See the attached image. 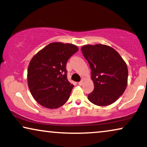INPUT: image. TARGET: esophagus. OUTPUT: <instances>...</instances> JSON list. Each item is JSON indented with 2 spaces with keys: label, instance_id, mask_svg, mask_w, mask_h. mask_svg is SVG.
I'll use <instances>...</instances> for the list:
<instances>
[{
  "label": "esophagus",
  "instance_id": "obj_1",
  "mask_svg": "<svg viewBox=\"0 0 147 147\" xmlns=\"http://www.w3.org/2000/svg\"><path fill=\"white\" fill-rule=\"evenodd\" d=\"M83 84H84V80H82V81H80V82H78V85H80V86L83 85Z\"/></svg>",
  "mask_w": 147,
  "mask_h": 147
}]
</instances>
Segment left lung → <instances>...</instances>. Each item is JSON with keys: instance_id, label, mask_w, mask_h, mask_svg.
<instances>
[{"instance_id": "1", "label": "left lung", "mask_w": 147, "mask_h": 147, "mask_svg": "<svg viewBox=\"0 0 147 147\" xmlns=\"http://www.w3.org/2000/svg\"><path fill=\"white\" fill-rule=\"evenodd\" d=\"M91 69L94 89L88 98L97 106L110 105L125 91L128 67L120 54L110 46L96 44L81 48Z\"/></svg>"}]
</instances>
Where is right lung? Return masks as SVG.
<instances>
[{
	"label": "right lung",
	"instance_id": "add662e5",
	"mask_svg": "<svg viewBox=\"0 0 147 147\" xmlns=\"http://www.w3.org/2000/svg\"><path fill=\"white\" fill-rule=\"evenodd\" d=\"M78 47L70 43H49L35 54L27 69L29 90L39 104L53 109L69 99L74 85L67 80L66 63Z\"/></svg>",
	"mask_w": 147,
	"mask_h": 147
}]
</instances>
